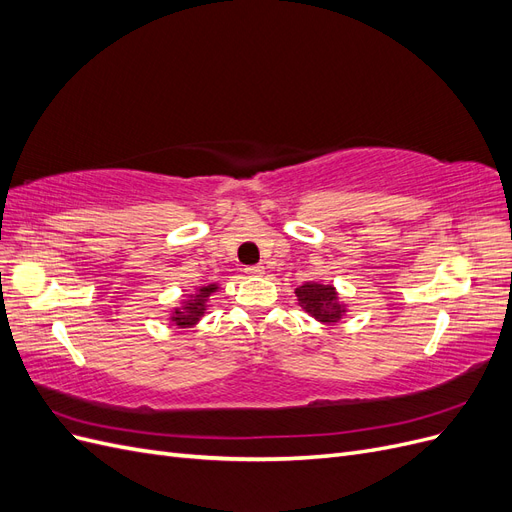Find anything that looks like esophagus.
<instances>
[{
  "label": "esophagus",
  "instance_id": "1",
  "mask_svg": "<svg viewBox=\"0 0 512 512\" xmlns=\"http://www.w3.org/2000/svg\"><path fill=\"white\" fill-rule=\"evenodd\" d=\"M245 273H247V275H262V273H265V267H262V265H252V267H245Z\"/></svg>",
  "mask_w": 512,
  "mask_h": 512
}]
</instances>
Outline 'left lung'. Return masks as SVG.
<instances>
[{"label": "left lung", "mask_w": 512, "mask_h": 512, "mask_svg": "<svg viewBox=\"0 0 512 512\" xmlns=\"http://www.w3.org/2000/svg\"><path fill=\"white\" fill-rule=\"evenodd\" d=\"M294 294L305 312L322 324H335L346 314V305L339 301L337 290L331 284L305 282Z\"/></svg>", "instance_id": "left-lung-1"}]
</instances>
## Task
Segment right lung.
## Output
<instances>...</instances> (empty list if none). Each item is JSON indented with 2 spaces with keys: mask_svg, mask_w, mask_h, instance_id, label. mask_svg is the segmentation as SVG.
<instances>
[{
  "mask_svg": "<svg viewBox=\"0 0 512 512\" xmlns=\"http://www.w3.org/2000/svg\"><path fill=\"white\" fill-rule=\"evenodd\" d=\"M215 290H218V284L200 286L194 294H190V297L183 301L181 307H175L173 314H170V320H173L175 327H179V329L194 327V324L205 316L207 299L211 297Z\"/></svg>",
  "mask_w": 512,
  "mask_h": 512,
  "instance_id": "1",
  "label": "right lung"
}]
</instances>
